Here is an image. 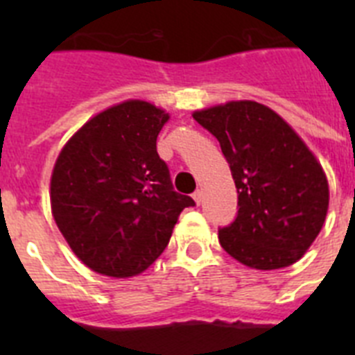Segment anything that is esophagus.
<instances>
[{
    "label": "esophagus",
    "instance_id": "34e87169",
    "mask_svg": "<svg viewBox=\"0 0 355 355\" xmlns=\"http://www.w3.org/2000/svg\"><path fill=\"white\" fill-rule=\"evenodd\" d=\"M192 197L193 200H196V205H200V202H202V190H196Z\"/></svg>",
    "mask_w": 355,
    "mask_h": 355
}]
</instances>
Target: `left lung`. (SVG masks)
<instances>
[{"instance_id": "1", "label": "left lung", "mask_w": 355, "mask_h": 355, "mask_svg": "<svg viewBox=\"0 0 355 355\" xmlns=\"http://www.w3.org/2000/svg\"><path fill=\"white\" fill-rule=\"evenodd\" d=\"M218 140L238 192V216L218 231L222 249L256 270L302 258L324 227L329 183L299 133L268 106L229 101L193 112Z\"/></svg>"}]
</instances>
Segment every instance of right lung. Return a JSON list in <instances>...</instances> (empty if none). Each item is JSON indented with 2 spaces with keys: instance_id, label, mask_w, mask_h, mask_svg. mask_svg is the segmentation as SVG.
<instances>
[{
  "instance_id": "right-lung-1",
  "label": "right lung",
  "mask_w": 355,
  "mask_h": 355,
  "mask_svg": "<svg viewBox=\"0 0 355 355\" xmlns=\"http://www.w3.org/2000/svg\"><path fill=\"white\" fill-rule=\"evenodd\" d=\"M168 119L153 103L128 99L89 119L56 158L53 218L76 258L97 274H142L165 250L181 211L196 205L172 190L156 150Z\"/></svg>"
}]
</instances>
